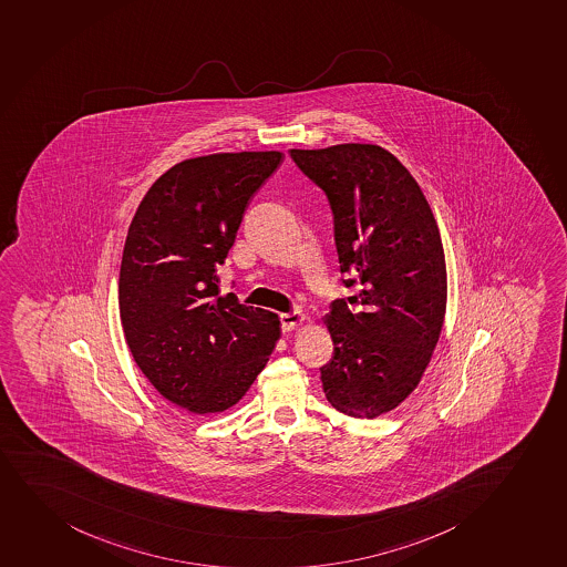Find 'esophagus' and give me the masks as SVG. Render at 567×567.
<instances>
[{
    "label": "esophagus",
    "mask_w": 567,
    "mask_h": 567,
    "mask_svg": "<svg viewBox=\"0 0 567 567\" xmlns=\"http://www.w3.org/2000/svg\"><path fill=\"white\" fill-rule=\"evenodd\" d=\"M302 321H305V313L302 311H291V313H281L280 316L281 330L284 332H291Z\"/></svg>",
    "instance_id": "obj_1"
}]
</instances>
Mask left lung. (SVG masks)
<instances>
[{
    "label": "left lung",
    "mask_w": 567,
    "mask_h": 567,
    "mask_svg": "<svg viewBox=\"0 0 567 567\" xmlns=\"http://www.w3.org/2000/svg\"><path fill=\"white\" fill-rule=\"evenodd\" d=\"M334 215L346 287L324 317L334 357L322 390L352 417L394 411L430 364L446 313V261L430 203L392 153L371 144L291 150Z\"/></svg>",
    "instance_id": "left-lung-1"
}]
</instances>
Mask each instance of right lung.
Returning a JSON list of instances; mask_svg holds the SVG:
<instances>
[{"mask_svg":"<svg viewBox=\"0 0 567 567\" xmlns=\"http://www.w3.org/2000/svg\"><path fill=\"white\" fill-rule=\"evenodd\" d=\"M280 151L197 156L155 181L121 259L120 313L134 362L194 414L237 405L280 340L275 311L220 295L218 267Z\"/></svg>","mask_w":567,"mask_h":567,"instance_id":"add662e5","label":"right lung"}]
</instances>
